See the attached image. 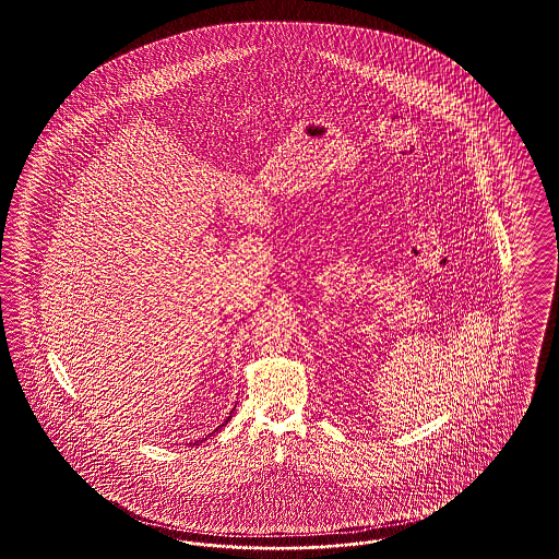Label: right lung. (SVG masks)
Wrapping results in <instances>:
<instances>
[{
    "mask_svg": "<svg viewBox=\"0 0 559 559\" xmlns=\"http://www.w3.org/2000/svg\"><path fill=\"white\" fill-rule=\"evenodd\" d=\"M230 414H233V412H230ZM228 420H230V416H228V418H226V420H224V425H228ZM224 425L218 426V428H216V430H221V428H223ZM216 430H214V432H216ZM193 445H195V443H193Z\"/></svg>",
    "mask_w": 559,
    "mask_h": 559,
    "instance_id": "right-lung-1",
    "label": "right lung"
}]
</instances>
